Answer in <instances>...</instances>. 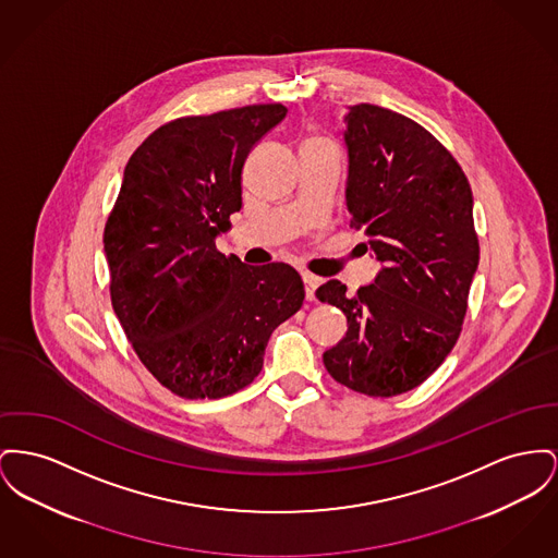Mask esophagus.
Listing matches in <instances>:
<instances>
[{"mask_svg": "<svg viewBox=\"0 0 558 558\" xmlns=\"http://www.w3.org/2000/svg\"><path fill=\"white\" fill-rule=\"evenodd\" d=\"M301 278H303V284H305V296L312 301L316 289H318V284H320V278H316V276L310 274V271H303Z\"/></svg>", "mask_w": 558, "mask_h": 558, "instance_id": "obj_1", "label": "esophagus"}]
</instances>
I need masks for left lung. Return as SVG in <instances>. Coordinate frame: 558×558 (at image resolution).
<instances>
[{
  "instance_id": "obj_1",
  "label": "left lung",
  "mask_w": 558,
  "mask_h": 558,
  "mask_svg": "<svg viewBox=\"0 0 558 558\" xmlns=\"http://www.w3.org/2000/svg\"><path fill=\"white\" fill-rule=\"evenodd\" d=\"M343 124L345 204L381 269L356 295L339 280L316 291L348 318L323 361L350 390L388 398L424 384L458 341L478 267L474 199L456 158L417 122L361 102Z\"/></svg>"
}]
</instances>
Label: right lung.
Returning a JSON list of instances; mask_svg holds the SVG:
<instances>
[{
    "label": "right lung",
    "mask_w": 558,
    "mask_h": 558,
    "mask_svg": "<svg viewBox=\"0 0 558 558\" xmlns=\"http://www.w3.org/2000/svg\"><path fill=\"white\" fill-rule=\"evenodd\" d=\"M287 111L274 102L179 118L124 168L102 233L111 303L136 356L177 396L248 386L274 328L303 305L291 265H246L215 244L242 208V166Z\"/></svg>",
    "instance_id": "right-lung-1"
}]
</instances>
